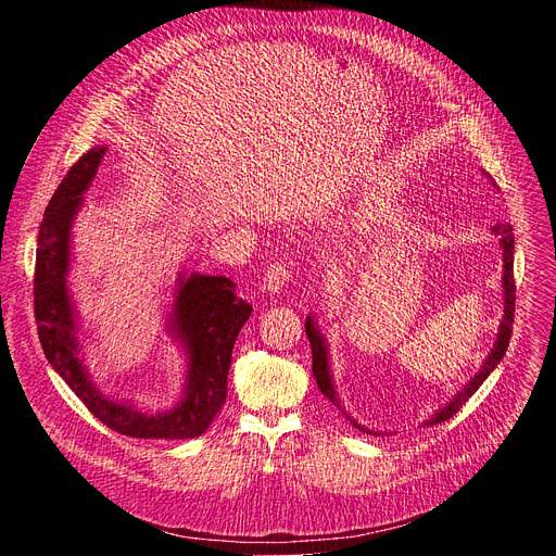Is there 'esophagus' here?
Segmentation results:
<instances>
[{"mask_svg": "<svg viewBox=\"0 0 556 556\" xmlns=\"http://www.w3.org/2000/svg\"><path fill=\"white\" fill-rule=\"evenodd\" d=\"M290 268L286 262H275L268 266L266 275H264V290L270 294H279L283 290V286L290 281Z\"/></svg>", "mask_w": 556, "mask_h": 556, "instance_id": "1", "label": "esophagus"}]
</instances>
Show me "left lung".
I'll return each instance as SVG.
<instances>
[{
    "instance_id": "obj_1",
    "label": "left lung",
    "mask_w": 556,
    "mask_h": 556,
    "mask_svg": "<svg viewBox=\"0 0 556 556\" xmlns=\"http://www.w3.org/2000/svg\"><path fill=\"white\" fill-rule=\"evenodd\" d=\"M493 180V178H491ZM493 232L495 235H500L502 240H500V244H502V251H504V275H502V288H504V316H502V324H500V330H497V339H495V345H493V350H491V354H489V358L484 361V365H482V369L475 374L470 380H468V384H464V389L462 391H457L453 399L435 414V416H431L427 422H425V427H429V425H438V422H444V420H448V418H453V414H457L459 412V407L470 399V395L480 389V384L491 376V371L497 367V363L504 358V354H506V348H508V343H510V334H513V321H515V275H513V255H515V235H513V226L510 224H495L493 226ZM305 334H307V339H309V345H312V374H314V378H316V384H319V389H321V393L326 395V399L332 403V405H337L343 414H345V409L341 407V399H339V393H337V389H334V382H332V374H330V358H328V345H326V339H324V334L319 332V328L314 326V319L312 316H307L305 319ZM348 416V414H345ZM350 418V416H348ZM350 422L356 427V429H361V431H365V433H374V435H378L376 431H369V429H365L363 425H358L354 418H350Z\"/></svg>"
}]
</instances>
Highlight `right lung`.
Returning a JSON list of instances; mask_svg holds the SVG:
<instances>
[{
	"mask_svg": "<svg viewBox=\"0 0 556 556\" xmlns=\"http://www.w3.org/2000/svg\"><path fill=\"white\" fill-rule=\"evenodd\" d=\"M108 147H92L70 167L56 187L39 226L35 262V319L48 363L103 425L129 435L153 440H187L202 435L226 403V378L232 345L249 321L253 305L237 296L226 277L180 273L176 279L169 332L187 354V380L180 403L161 414H147L121 403L90 380L76 337V312L67 290L72 222L84 193L97 176Z\"/></svg>",
	"mask_w": 556,
	"mask_h": 556,
	"instance_id": "1",
	"label": "right lung"
}]
</instances>
